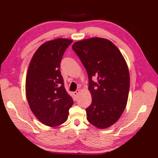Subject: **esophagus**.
<instances>
[{
    "mask_svg": "<svg viewBox=\"0 0 158 158\" xmlns=\"http://www.w3.org/2000/svg\"><path fill=\"white\" fill-rule=\"evenodd\" d=\"M80 92V89H77V91H75V92H73V94H74V96H75V98H77V96H78V94H79V93Z\"/></svg>",
    "mask_w": 158,
    "mask_h": 158,
    "instance_id": "esophagus-1",
    "label": "esophagus"
}]
</instances>
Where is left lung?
<instances>
[{"label": "left lung", "instance_id": "1", "mask_svg": "<svg viewBox=\"0 0 158 158\" xmlns=\"http://www.w3.org/2000/svg\"><path fill=\"white\" fill-rule=\"evenodd\" d=\"M73 49L88 73L92 102L87 119L99 129L113 126L122 116L128 98L130 73L120 50L109 40L89 38L75 42ZM96 78L94 82L92 79Z\"/></svg>", "mask_w": 158, "mask_h": 158}]
</instances>
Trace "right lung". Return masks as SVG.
<instances>
[{
    "instance_id": "1",
    "label": "right lung",
    "mask_w": 158,
    "mask_h": 158,
    "mask_svg": "<svg viewBox=\"0 0 158 158\" xmlns=\"http://www.w3.org/2000/svg\"><path fill=\"white\" fill-rule=\"evenodd\" d=\"M71 39H56L39 47L30 62L26 79V94L35 116L46 126L61 125L68 119L73 104L64 86L60 62Z\"/></svg>"
}]
</instances>
